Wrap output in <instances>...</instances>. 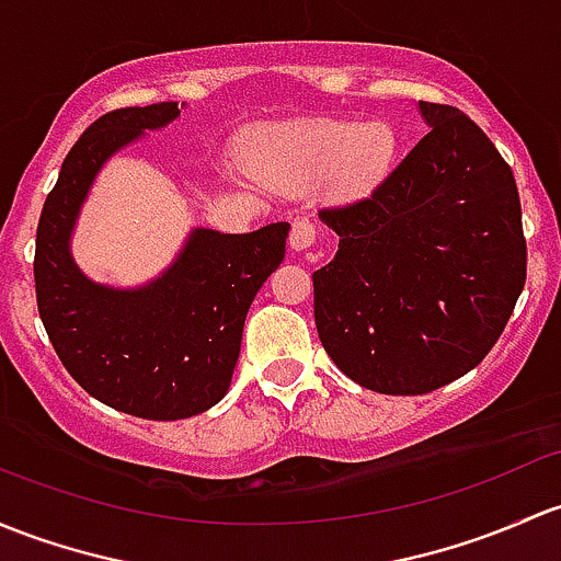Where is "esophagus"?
Listing matches in <instances>:
<instances>
[{"label": "esophagus", "instance_id": "obj_1", "mask_svg": "<svg viewBox=\"0 0 561 561\" xmlns=\"http://www.w3.org/2000/svg\"><path fill=\"white\" fill-rule=\"evenodd\" d=\"M314 241H317V226H314V222L306 220V217H298V220L293 222V231H290V247H293V250H309Z\"/></svg>", "mask_w": 561, "mask_h": 561}]
</instances>
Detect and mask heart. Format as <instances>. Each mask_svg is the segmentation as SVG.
<instances>
[{"label":"heart","mask_w":561,"mask_h":561,"mask_svg":"<svg viewBox=\"0 0 561 561\" xmlns=\"http://www.w3.org/2000/svg\"><path fill=\"white\" fill-rule=\"evenodd\" d=\"M398 137L387 123L314 117L274 126L252 147V169L279 187L325 180L333 198H359L392 169Z\"/></svg>","instance_id":"b5f03b06"}]
</instances>
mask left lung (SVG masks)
Here are the masks:
<instances>
[{"mask_svg": "<svg viewBox=\"0 0 561 561\" xmlns=\"http://www.w3.org/2000/svg\"><path fill=\"white\" fill-rule=\"evenodd\" d=\"M420 112L430 131L368 198L320 209L339 252L311 274L330 359L385 394L433 392L473 370L527 279L511 167L465 112Z\"/></svg>", "mask_w": 561, "mask_h": 561, "instance_id": "obj_1", "label": "left lung"}]
</instances>
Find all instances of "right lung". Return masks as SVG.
Masks as SVG:
<instances>
[{
  "label": "right lung",
  "instance_id": "right-lung-1",
  "mask_svg": "<svg viewBox=\"0 0 561 561\" xmlns=\"http://www.w3.org/2000/svg\"><path fill=\"white\" fill-rule=\"evenodd\" d=\"M180 115V104L123 107L99 117L64 158L34 250L39 320L78 385L141 420L196 416L226 398L252 298L285 261L290 222L252 233L196 228L150 285H96L69 255V236L99 169L121 147Z\"/></svg>",
  "mask_w": 561,
  "mask_h": 561
}]
</instances>
